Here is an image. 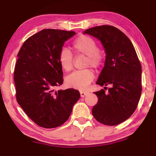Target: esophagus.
<instances>
[{
  "instance_id": "34e87169",
  "label": "esophagus",
  "mask_w": 156,
  "mask_h": 156,
  "mask_svg": "<svg viewBox=\"0 0 156 156\" xmlns=\"http://www.w3.org/2000/svg\"><path fill=\"white\" fill-rule=\"evenodd\" d=\"M80 96L81 97H84L88 94V92H85V91H80Z\"/></svg>"
}]
</instances>
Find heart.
Here are the masks:
<instances>
[{
  "instance_id": "1",
  "label": "heart",
  "mask_w": 156,
  "mask_h": 156,
  "mask_svg": "<svg viewBox=\"0 0 156 156\" xmlns=\"http://www.w3.org/2000/svg\"><path fill=\"white\" fill-rule=\"evenodd\" d=\"M73 49L78 54L87 56L85 67L98 68L101 65L103 59L102 54L98 49L96 42L88 36H82L76 38L72 44ZM58 60L61 67L66 72H69L73 68V55L69 50L62 48L59 53ZM94 74L91 69L77 71L67 76L65 83L69 87L86 90L94 80Z\"/></svg>"
}]
</instances>
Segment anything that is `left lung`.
I'll list each match as a JSON object with an SVG mask.
<instances>
[{"label": "left lung", "mask_w": 156, "mask_h": 156, "mask_svg": "<svg viewBox=\"0 0 156 156\" xmlns=\"http://www.w3.org/2000/svg\"><path fill=\"white\" fill-rule=\"evenodd\" d=\"M84 34L101 42L106 54L105 66L96 84L111 86L108 94L104 89L94 92L98 101L92 109V114L103 125H119L133 114L140 98V62L131 41L116 27L97 26Z\"/></svg>", "instance_id": "1"}]
</instances>
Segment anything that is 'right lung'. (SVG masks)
<instances>
[{
  "label": "right lung",
  "mask_w": 156,
  "mask_h": 156,
  "mask_svg": "<svg viewBox=\"0 0 156 156\" xmlns=\"http://www.w3.org/2000/svg\"><path fill=\"white\" fill-rule=\"evenodd\" d=\"M74 31L43 30L25 41L17 55L14 83L18 103L36 125H62L69 117L80 93L73 89L55 91L63 83L58 55Z\"/></svg>",
  "instance_id": "right-lung-1"
}]
</instances>
